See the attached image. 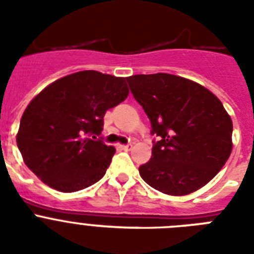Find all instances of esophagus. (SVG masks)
Masks as SVG:
<instances>
[{
	"label": "esophagus",
	"mask_w": 254,
	"mask_h": 254,
	"mask_svg": "<svg viewBox=\"0 0 254 254\" xmlns=\"http://www.w3.org/2000/svg\"><path fill=\"white\" fill-rule=\"evenodd\" d=\"M131 147H133V145H131V143H127V145H121V149L125 151H129Z\"/></svg>",
	"instance_id": "obj_1"
}]
</instances>
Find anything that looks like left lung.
Masks as SVG:
<instances>
[{"label":"left lung","instance_id":"left-lung-1","mask_svg":"<svg viewBox=\"0 0 254 254\" xmlns=\"http://www.w3.org/2000/svg\"><path fill=\"white\" fill-rule=\"evenodd\" d=\"M158 141L139 175L161 192L182 196L205 186L232 153V120L212 92L171 73L127 77Z\"/></svg>","mask_w":254,"mask_h":254}]
</instances>
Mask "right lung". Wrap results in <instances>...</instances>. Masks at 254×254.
<instances>
[{
    "instance_id": "obj_1",
    "label": "right lung",
    "mask_w": 254,
    "mask_h": 254,
    "mask_svg": "<svg viewBox=\"0 0 254 254\" xmlns=\"http://www.w3.org/2000/svg\"><path fill=\"white\" fill-rule=\"evenodd\" d=\"M127 95L125 77L92 69L47 85L26 107L18 129L17 145L26 166L61 192L99 182L116 153L97 138L104 115Z\"/></svg>"
}]
</instances>
